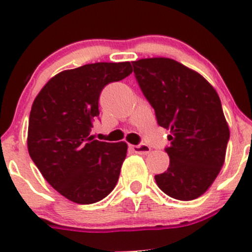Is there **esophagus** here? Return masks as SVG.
<instances>
[{"label": "esophagus", "mask_w": 252, "mask_h": 252, "mask_svg": "<svg viewBox=\"0 0 252 252\" xmlns=\"http://www.w3.org/2000/svg\"><path fill=\"white\" fill-rule=\"evenodd\" d=\"M131 150H133L135 154H139V155H147L150 154V151H151V149H150L149 146H146V145H130Z\"/></svg>", "instance_id": "obj_1"}]
</instances>
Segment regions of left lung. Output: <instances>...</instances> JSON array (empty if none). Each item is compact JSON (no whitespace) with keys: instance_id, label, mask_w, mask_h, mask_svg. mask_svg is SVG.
Wrapping results in <instances>:
<instances>
[{"instance_id":"obj_1","label":"left lung","mask_w":252,"mask_h":252,"mask_svg":"<svg viewBox=\"0 0 252 252\" xmlns=\"http://www.w3.org/2000/svg\"><path fill=\"white\" fill-rule=\"evenodd\" d=\"M133 67L157 123L171 130L169 167L155 175L157 185L173 199H197L225 159L229 128L220 96L201 74L171 58H142Z\"/></svg>"}]
</instances>
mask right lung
I'll return each mask as SVG.
<instances>
[{
	"label": "right lung",
	"instance_id": "right-lung-1",
	"mask_svg": "<svg viewBox=\"0 0 252 252\" xmlns=\"http://www.w3.org/2000/svg\"><path fill=\"white\" fill-rule=\"evenodd\" d=\"M131 72L130 62L81 65L56 74L35 97L28 151L48 184L75 204L105 199L118 182L128 145L94 140L90 131L102 89Z\"/></svg>",
	"mask_w": 252,
	"mask_h": 252
}]
</instances>
